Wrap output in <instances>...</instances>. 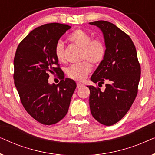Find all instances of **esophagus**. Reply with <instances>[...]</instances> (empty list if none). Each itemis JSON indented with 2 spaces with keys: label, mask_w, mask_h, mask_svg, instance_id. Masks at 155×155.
Masks as SVG:
<instances>
[{
  "label": "esophagus",
  "mask_w": 155,
  "mask_h": 155,
  "mask_svg": "<svg viewBox=\"0 0 155 155\" xmlns=\"http://www.w3.org/2000/svg\"><path fill=\"white\" fill-rule=\"evenodd\" d=\"M83 86H84V84H82V83H81V82H77V87L78 88L82 87H83Z\"/></svg>",
  "instance_id": "obj_1"
}]
</instances>
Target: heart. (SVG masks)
<instances>
[{
  "instance_id": "1",
  "label": "heart",
  "mask_w": 155,
  "mask_h": 155,
  "mask_svg": "<svg viewBox=\"0 0 155 155\" xmlns=\"http://www.w3.org/2000/svg\"><path fill=\"white\" fill-rule=\"evenodd\" d=\"M72 44L82 48L81 58L90 61L93 64H98L102 61L106 54V47L104 42L99 39H92V36L82 29H76L68 37ZM55 56L59 62L65 61L64 45L59 41L55 45ZM92 71V65L87 61L73 64L67 70L69 78L75 80H82Z\"/></svg>"
}]
</instances>
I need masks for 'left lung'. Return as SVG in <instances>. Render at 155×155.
I'll return each mask as SVG.
<instances>
[{"instance_id": "left-lung-1", "label": "left lung", "mask_w": 155, "mask_h": 155, "mask_svg": "<svg viewBox=\"0 0 155 155\" xmlns=\"http://www.w3.org/2000/svg\"><path fill=\"white\" fill-rule=\"evenodd\" d=\"M99 27L104 39L106 54L91 77L98 85L106 82L104 91L87 86L90 91V108L100 124L112 126L130 109L137 94L140 65L130 37L107 21L89 23Z\"/></svg>"}]
</instances>
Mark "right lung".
<instances>
[{
	"instance_id": "add662e5",
	"label": "right lung",
	"mask_w": 155,
	"mask_h": 155,
	"mask_svg": "<svg viewBox=\"0 0 155 155\" xmlns=\"http://www.w3.org/2000/svg\"><path fill=\"white\" fill-rule=\"evenodd\" d=\"M71 28L49 23L38 27L20 42L14 58V82L21 102L31 117L44 125L55 124L66 115L76 87L65 78L55 56V45ZM58 74V85L48 83L49 74Z\"/></svg>"
}]
</instances>
